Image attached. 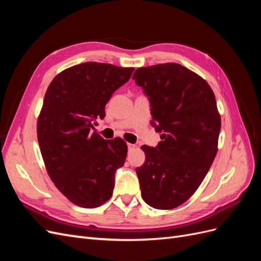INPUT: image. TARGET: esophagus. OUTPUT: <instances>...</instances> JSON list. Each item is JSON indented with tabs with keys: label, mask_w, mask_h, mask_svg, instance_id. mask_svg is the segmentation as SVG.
Here are the masks:
<instances>
[{
	"label": "esophagus",
	"mask_w": 261,
	"mask_h": 261,
	"mask_svg": "<svg viewBox=\"0 0 261 261\" xmlns=\"http://www.w3.org/2000/svg\"><path fill=\"white\" fill-rule=\"evenodd\" d=\"M135 145H134V144H127V148H128V150H129V151H130V150H134V149H135Z\"/></svg>",
	"instance_id": "obj_1"
}]
</instances>
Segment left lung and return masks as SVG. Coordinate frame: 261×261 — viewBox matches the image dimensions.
Returning <instances> with one entry per match:
<instances>
[{"instance_id": "1", "label": "left lung", "mask_w": 261, "mask_h": 261, "mask_svg": "<svg viewBox=\"0 0 261 261\" xmlns=\"http://www.w3.org/2000/svg\"><path fill=\"white\" fill-rule=\"evenodd\" d=\"M133 80L149 100L151 125L162 139L156 147H141V197L155 209L176 208L199 187L217 154L221 118L215 93L176 63L137 68Z\"/></svg>"}]
</instances>
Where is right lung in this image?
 <instances>
[{
	"label": "right lung",
	"instance_id": "obj_1",
	"mask_svg": "<svg viewBox=\"0 0 261 261\" xmlns=\"http://www.w3.org/2000/svg\"><path fill=\"white\" fill-rule=\"evenodd\" d=\"M133 67L87 62L55 76L45 92L37 134L46 171L59 191L83 208H96L112 196L114 176L127 146L121 138L91 133Z\"/></svg>",
	"mask_w": 261,
	"mask_h": 261
}]
</instances>
